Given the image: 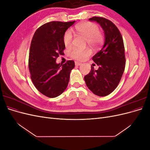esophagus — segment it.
Instances as JSON below:
<instances>
[{
	"label": "esophagus",
	"mask_w": 150,
	"mask_h": 150,
	"mask_svg": "<svg viewBox=\"0 0 150 150\" xmlns=\"http://www.w3.org/2000/svg\"><path fill=\"white\" fill-rule=\"evenodd\" d=\"M81 64H81V63L79 62H78V61L75 62V65L76 66H81Z\"/></svg>",
	"instance_id": "esophagus-1"
}]
</instances>
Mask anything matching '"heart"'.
Here are the masks:
<instances>
[{"instance_id": "b5f03b06", "label": "heart", "mask_w": 150, "mask_h": 150, "mask_svg": "<svg viewBox=\"0 0 150 150\" xmlns=\"http://www.w3.org/2000/svg\"><path fill=\"white\" fill-rule=\"evenodd\" d=\"M75 30L83 38L86 39L87 43L93 47H97L103 41V35L99 32V28L92 22H84V23L75 26ZM72 31L67 30L63 36V41L66 47H70L72 44ZM91 51L89 48L79 49L74 48L71 52V56L76 60L82 61L91 55Z\"/></svg>"}]
</instances>
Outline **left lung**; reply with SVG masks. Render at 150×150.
<instances>
[{
  "label": "left lung",
  "instance_id": "left-lung-1",
  "mask_svg": "<svg viewBox=\"0 0 150 150\" xmlns=\"http://www.w3.org/2000/svg\"><path fill=\"white\" fill-rule=\"evenodd\" d=\"M89 20L101 25L104 33V43L93 57L99 68L95 70L93 65L89 73L84 76V81L94 94L106 96L116 88L125 71L123 40L118 29L110 20L100 17H93Z\"/></svg>",
  "mask_w": 150,
  "mask_h": 150
}]
</instances>
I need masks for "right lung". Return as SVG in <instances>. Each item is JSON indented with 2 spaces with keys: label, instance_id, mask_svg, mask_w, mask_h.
Instances as JSON below:
<instances>
[{
  "label": "right lung",
  "instance_id": "1",
  "mask_svg": "<svg viewBox=\"0 0 150 150\" xmlns=\"http://www.w3.org/2000/svg\"><path fill=\"white\" fill-rule=\"evenodd\" d=\"M74 22H47L37 29L32 39L29 56L30 78L39 91L47 97L59 96L69 83L74 62L67 61L62 65L56 63V59L64 54L63 36Z\"/></svg>",
  "mask_w": 150,
  "mask_h": 150
}]
</instances>
